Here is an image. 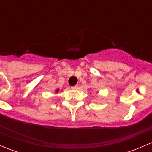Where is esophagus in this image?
Instances as JSON below:
<instances>
[{
	"instance_id": "esophagus-1",
	"label": "esophagus",
	"mask_w": 152,
	"mask_h": 152,
	"mask_svg": "<svg viewBox=\"0 0 152 152\" xmlns=\"http://www.w3.org/2000/svg\"><path fill=\"white\" fill-rule=\"evenodd\" d=\"M71 89L72 90H76V89H78V85H75L73 87H71Z\"/></svg>"
}]
</instances>
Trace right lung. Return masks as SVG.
I'll list each match as a JSON object with an SVG mask.
<instances>
[{
  "instance_id": "add662e5",
  "label": "right lung",
  "mask_w": 152,
  "mask_h": 152,
  "mask_svg": "<svg viewBox=\"0 0 152 152\" xmlns=\"http://www.w3.org/2000/svg\"><path fill=\"white\" fill-rule=\"evenodd\" d=\"M59 91V89H56V90H55V92H56V93H58Z\"/></svg>"
}]
</instances>
